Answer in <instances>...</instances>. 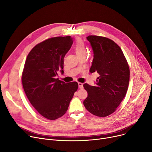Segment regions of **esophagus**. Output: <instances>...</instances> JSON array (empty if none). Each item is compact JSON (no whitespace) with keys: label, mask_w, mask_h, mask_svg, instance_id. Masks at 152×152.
Here are the masks:
<instances>
[{"label":"esophagus","mask_w":152,"mask_h":152,"mask_svg":"<svg viewBox=\"0 0 152 152\" xmlns=\"http://www.w3.org/2000/svg\"><path fill=\"white\" fill-rule=\"evenodd\" d=\"M78 86H79V88L82 89L83 87V84L81 83H78Z\"/></svg>","instance_id":"34e87169"}]
</instances>
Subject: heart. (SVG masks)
Segmentation results:
<instances>
[{
  "mask_svg": "<svg viewBox=\"0 0 152 152\" xmlns=\"http://www.w3.org/2000/svg\"><path fill=\"white\" fill-rule=\"evenodd\" d=\"M73 49L77 57H80V56H85L86 53V47L84 42L81 39L76 40L73 45Z\"/></svg>",
  "mask_w": 152,
  "mask_h": 152,
  "instance_id": "obj_1",
  "label": "heart"
}]
</instances>
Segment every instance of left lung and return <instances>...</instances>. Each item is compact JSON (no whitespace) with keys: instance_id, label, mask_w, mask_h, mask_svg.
Listing matches in <instances>:
<instances>
[{"instance_id":"obj_1","label":"left lung","mask_w":152,"mask_h":152,"mask_svg":"<svg viewBox=\"0 0 152 152\" xmlns=\"http://www.w3.org/2000/svg\"><path fill=\"white\" fill-rule=\"evenodd\" d=\"M86 38L94 53L90 72H97L99 76L95 86L83 85L88 93L83 103L91 113L105 117L114 112L125 97L129 83V68L121 48L112 40L97 36Z\"/></svg>"}]
</instances>
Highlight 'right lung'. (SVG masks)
Masks as SVG:
<instances>
[{"mask_svg": "<svg viewBox=\"0 0 152 152\" xmlns=\"http://www.w3.org/2000/svg\"><path fill=\"white\" fill-rule=\"evenodd\" d=\"M69 36L48 39L29 53L22 74L24 91L31 105L44 118L54 120L68 108L77 82L65 83L57 78L63 73L64 57L73 44Z\"/></svg>", "mask_w": 152, "mask_h": 152, "instance_id": "add662e5", "label": "right lung"}]
</instances>
